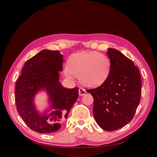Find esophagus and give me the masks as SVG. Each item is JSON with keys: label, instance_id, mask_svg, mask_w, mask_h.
Returning a JSON list of instances; mask_svg holds the SVG:
<instances>
[{"label": "esophagus", "instance_id": "34e87169", "mask_svg": "<svg viewBox=\"0 0 157 157\" xmlns=\"http://www.w3.org/2000/svg\"><path fill=\"white\" fill-rule=\"evenodd\" d=\"M86 94V91L84 88H79V90H78L79 96H83V95Z\"/></svg>", "mask_w": 157, "mask_h": 157}]
</instances>
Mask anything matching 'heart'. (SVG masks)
<instances>
[{
  "instance_id": "1",
  "label": "heart",
  "mask_w": 157,
  "mask_h": 157,
  "mask_svg": "<svg viewBox=\"0 0 157 157\" xmlns=\"http://www.w3.org/2000/svg\"><path fill=\"white\" fill-rule=\"evenodd\" d=\"M111 63L108 57L97 52H81L71 57L69 67L64 70L65 75L73 79L79 76L84 86L94 88L105 82L110 71Z\"/></svg>"
}]
</instances>
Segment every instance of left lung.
I'll use <instances>...</instances> for the list:
<instances>
[{
  "mask_svg": "<svg viewBox=\"0 0 157 157\" xmlns=\"http://www.w3.org/2000/svg\"><path fill=\"white\" fill-rule=\"evenodd\" d=\"M111 67L100 86L88 90L94 98L93 113L102 129L113 131L129 123L140 101L141 79L133 61L120 51L108 48Z\"/></svg>",
  "mask_w": 157,
  "mask_h": 157,
  "instance_id": "1",
  "label": "left lung"
}]
</instances>
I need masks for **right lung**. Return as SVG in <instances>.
Segmentation results:
<instances>
[{
	"instance_id": "right-lung-1",
	"label": "right lung",
	"mask_w": 157,
	"mask_h": 157,
	"mask_svg": "<svg viewBox=\"0 0 157 157\" xmlns=\"http://www.w3.org/2000/svg\"><path fill=\"white\" fill-rule=\"evenodd\" d=\"M63 55L59 51L43 50L28 59L21 70L15 89L16 107L32 130L49 134L58 130L78 96V88L68 89L59 82ZM46 91L49 107L43 112L36 109V95Z\"/></svg>"
}]
</instances>
